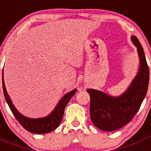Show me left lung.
Instances as JSON below:
<instances>
[{
  "instance_id": "obj_1",
  "label": "left lung",
  "mask_w": 151,
  "mask_h": 151,
  "mask_svg": "<svg viewBox=\"0 0 151 151\" xmlns=\"http://www.w3.org/2000/svg\"><path fill=\"white\" fill-rule=\"evenodd\" d=\"M131 40L137 47L140 66L138 73L127 90L118 97L95 89H87L91 97L90 115L92 122L99 129L112 132L125 126L135 116L146 96L149 84V67L144 49L137 37Z\"/></svg>"
}]
</instances>
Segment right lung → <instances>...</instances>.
Segmentation results:
<instances>
[{
    "instance_id": "right-lung-1",
    "label": "right lung",
    "mask_w": 151,
    "mask_h": 151,
    "mask_svg": "<svg viewBox=\"0 0 151 151\" xmlns=\"http://www.w3.org/2000/svg\"><path fill=\"white\" fill-rule=\"evenodd\" d=\"M2 85L5 99H6L8 106L11 110L15 118L20 123V125H22L24 129H26L28 132H32L34 134H46V133L50 132L57 129L61 122V120H62L66 104L69 103L73 96L76 94V92L77 91V89H73V91L68 92L67 94H65L60 100L57 106L54 108V110L47 116L42 117V118L32 119L26 117L21 114L17 110L15 106L13 104L10 96L7 94L6 87H5L4 80V73L2 75Z\"/></svg>"
}]
</instances>
